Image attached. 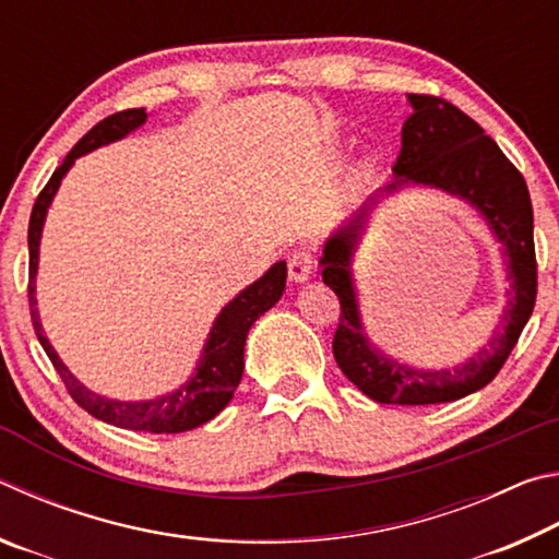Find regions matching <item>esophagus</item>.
Segmentation results:
<instances>
[{
    "label": "esophagus",
    "mask_w": 559,
    "mask_h": 559,
    "mask_svg": "<svg viewBox=\"0 0 559 559\" xmlns=\"http://www.w3.org/2000/svg\"><path fill=\"white\" fill-rule=\"evenodd\" d=\"M313 263H316V257L310 251H296L290 253L288 259V278L293 283H302L308 281L310 271H313Z\"/></svg>",
    "instance_id": "34e87169"
}]
</instances>
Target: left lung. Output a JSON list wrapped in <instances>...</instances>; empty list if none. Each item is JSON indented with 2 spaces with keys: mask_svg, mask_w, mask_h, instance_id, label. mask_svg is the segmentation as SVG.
I'll return each mask as SVG.
<instances>
[{
  "mask_svg": "<svg viewBox=\"0 0 559 559\" xmlns=\"http://www.w3.org/2000/svg\"><path fill=\"white\" fill-rule=\"evenodd\" d=\"M409 100L414 112L402 128V153L392 167L396 182L390 189L404 182L431 185L461 197L486 216L490 229L506 246L513 281L503 328L466 365L439 372L412 370L370 347L359 325L349 257L377 197L330 236L323 257V283L340 300L333 355L347 380L380 404H441L493 382L533 316L537 298L533 204L520 169L476 120L447 98L412 93Z\"/></svg>",
  "mask_w": 559,
  "mask_h": 559,
  "instance_id": "1",
  "label": "left lung"
}]
</instances>
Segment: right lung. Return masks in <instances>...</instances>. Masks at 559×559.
Masks as SVG:
<instances>
[{"mask_svg": "<svg viewBox=\"0 0 559 559\" xmlns=\"http://www.w3.org/2000/svg\"><path fill=\"white\" fill-rule=\"evenodd\" d=\"M147 120L145 108H130L112 112V116L103 118L96 122L86 135H83L73 150L66 155L63 163L53 169V175L46 187L39 192L32 210L29 219V310H32V325L34 333L39 337L41 347L49 355L53 370L59 372L61 382L69 390L71 400L86 409L96 419L112 424V427L120 429H132V431H147V433H179L189 431L200 424L214 419L219 414L236 392V386L241 382L243 372V345L246 335H249V328L257 323V318L266 313V310L278 302V298L286 290V263L278 261L273 263L269 273L259 278L253 286L239 293L229 306H226L206 340L204 353L200 365H197V372L192 380L179 386L177 392L159 396V400L150 402H112L100 396L96 392H88L75 377L66 370V365L53 353V347L46 340L39 313H36V298H34V278H36V263H39V239H41V226L44 216L49 204L53 200L56 189H59L63 175L69 173L75 157L83 153H91L112 140H120L128 135L130 130L143 126Z\"/></svg>", "mask_w": 559, "mask_h": 559, "instance_id": "1", "label": "right lung"}]
</instances>
